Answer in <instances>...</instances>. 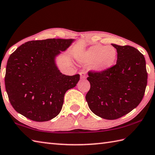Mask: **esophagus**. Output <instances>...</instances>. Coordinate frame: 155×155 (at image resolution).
<instances>
[{
    "label": "esophagus",
    "mask_w": 155,
    "mask_h": 155,
    "mask_svg": "<svg viewBox=\"0 0 155 155\" xmlns=\"http://www.w3.org/2000/svg\"><path fill=\"white\" fill-rule=\"evenodd\" d=\"M80 75H81V79H85L86 78V72L84 71H82L80 72Z\"/></svg>",
    "instance_id": "esophagus-1"
}]
</instances>
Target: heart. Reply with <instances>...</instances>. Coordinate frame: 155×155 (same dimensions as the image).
<instances>
[{"instance_id": "1", "label": "heart", "mask_w": 155, "mask_h": 155, "mask_svg": "<svg viewBox=\"0 0 155 155\" xmlns=\"http://www.w3.org/2000/svg\"><path fill=\"white\" fill-rule=\"evenodd\" d=\"M117 58L116 48L112 46L94 45L78 56L77 61L83 64H91L97 72H104L113 67Z\"/></svg>"}]
</instances>
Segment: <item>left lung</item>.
Returning a JSON list of instances; mask_svg holds the SVG:
<instances>
[{
  "label": "left lung",
  "mask_w": 155,
  "mask_h": 155,
  "mask_svg": "<svg viewBox=\"0 0 155 155\" xmlns=\"http://www.w3.org/2000/svg\"><path fill=\"white\" fill-rule=\"evenodd\" d=\"M112 45L117 49V64L104 72H88L91 88L86 94L91 110L107 120L120 118L139 104L148 77L145 58L137 48Z\"/></svg>",
  "instance_id": "8db88e82"
}]
</instances>
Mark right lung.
I'll use <instances>...</instances> for the list:
<instances>
[{
	"mask_svg": "<svg viewBox=\"0 0 155 155\" xmlns=\"http://www.w3.org/2000/svg\"><path fill=\"white\" fill-rule=\"evenodd\" d=\"M74 39L31 41L20 46L8 58L5 88L14 109L32 120H50L60 113L64 94L80 75L62 74L55 59Z\"/></svg>",
	"mask_w": 155,
	"mask_h": 155,
	"instance_id": "right-lung-1",
	"label": "right lung"
}]
</instances>
